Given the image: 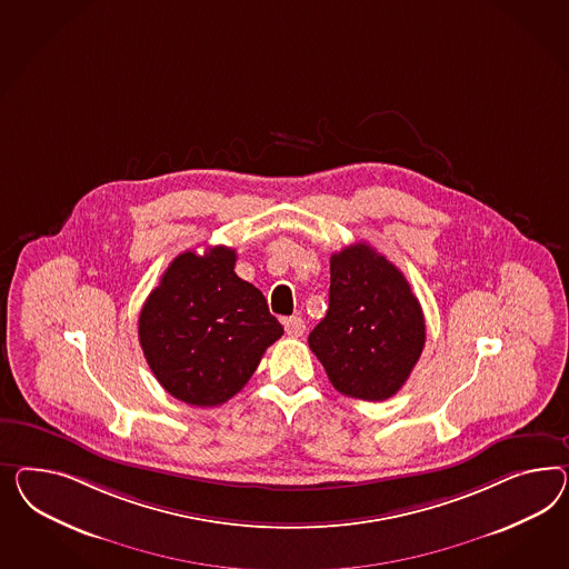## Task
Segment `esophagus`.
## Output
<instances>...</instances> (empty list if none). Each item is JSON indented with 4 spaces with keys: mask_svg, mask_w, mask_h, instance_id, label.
<instances>
[{
    "mask_svg": "<svg viewBox=\"0 0 569 569\" xmlns=\"http://www.w3.org/2000/svg\"><path fill=\"white\" fill-rule=\"evenodd\" d=\"M283 327H286V333H288L290 338H302V336H305V331H307V325H305V321H302L300 317H290V319H286V321H283Z\"/></svg>",
    "mask_w": 569,
    "mask_h": 569,
    "instance_id": "1",
    "label": "esophagus"
}]
</instances>
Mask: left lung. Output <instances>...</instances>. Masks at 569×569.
<instances>
[{
    "mask_svg": "<svg viewBox=\"0 0 569 569\" xmlns=\"http://www.w3.org/2000/svg\"><path fill=\"white\" fill-rule=\"evenodd\" d=\"M425 339L420 302L393 262L367 242L331 254L329 310L308 346L339 393L365 401L396 396Z\"/></svg>",
    "mask_w": 569,
    "mask_h": 569,
    "instance_id": "obj_1",
    "label": "left lung"
}]
</instances>
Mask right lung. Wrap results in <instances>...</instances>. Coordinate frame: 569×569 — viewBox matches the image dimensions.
<instances>
[{
    "label": "right lung",
    "mask_w": 569,
    "mask_h": 569,
    "mask_svg": "<svg viewBox=\"0 0 569 569\" xmlns=\"http://www.w3.org/2000/svg\"><path fill=\"white\" fill-rule=\"evenodd\" d=\"M236 250L178 254L140 310V348L176 400L211 408L233 398L283 336L261 290L236 276Z\"/></svg>",
    "instance_id": "right-lung-1"
}]
</instances>
